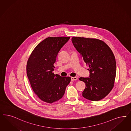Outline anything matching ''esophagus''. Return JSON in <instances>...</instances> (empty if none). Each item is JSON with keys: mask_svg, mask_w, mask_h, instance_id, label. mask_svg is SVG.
I'll use <instances>...</instances> for the list:
<instances>
[{"mask_svg": "<svg viewBox=\"0 0 131 131\" xmlns=\"http://www.w3.org/2000/svg\"><path fill=\"white\" fill-rule=\"evenodd\" d=\"M71 81H74V80H78V78L76 77H71Z\"/></svg>", "mask_w": 131, "mask_h": 131, "instance_id": "1", "label": "esophagus"}]
</instances>
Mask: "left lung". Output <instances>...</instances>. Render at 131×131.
I'll list each match as a JSON object with an SVG mask.
<instances>
[{"label":"left lung","mask_w":131,"mask_h":131,"mask_svg":"<svg viewBox=\"0 0 131 131\" xmlns=\"http://www.w3.org/2000/svg\"><path fill=\"white\" fill-rule=\"evenodd\" d=\"M72 41L89 66L90 78H79L86 85L82 96L89 100L99 101L114 87L116 72L114 54L106 43L99 39L74 37Z\"/></svg>","instance_id":"left-lung-1"}]
</instances>
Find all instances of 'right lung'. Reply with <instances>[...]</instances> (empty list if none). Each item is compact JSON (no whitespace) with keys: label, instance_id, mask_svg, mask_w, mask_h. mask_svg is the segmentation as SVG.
I'll return each mask as SVG.
<instances>
[{"label":"right lung","instance_id":"obj_1","mask_svg":"<svg viewBox=\"0 0 131 131\" xmlns=\"http://www.w3.org/2000/svg\"><path fill=\"white\" fill-rule=\"evenodd\" d=\"M70 37H48L40 42L30 55L26 73L31 86L42 101L51 104L62 98L71 81L52 71L53 64L61 48Z\"/></svg>","mask_w":131,"mask_h":131}]
</instances>
